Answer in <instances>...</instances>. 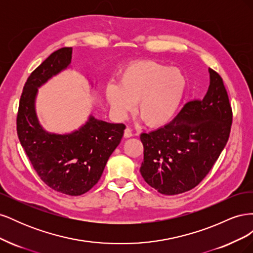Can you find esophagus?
Segmentation results:
<instances>
[{"label": "esophagus", "instance_id": "obj_1", "mask_svg": "<svg viewBox=\"0 0 253 253\" xmlns=\"http://www.w3.org/2000/svg\"><path fill=\"white\" fill-rule=\"evenodd\" d=\"M124 136H125V138H129V137H132L133 136V133H132V129L129 128V127H126V129H125V133H124Z\"/></svg>", "mask_w": 253, "mask_h": 253}]
</instances>
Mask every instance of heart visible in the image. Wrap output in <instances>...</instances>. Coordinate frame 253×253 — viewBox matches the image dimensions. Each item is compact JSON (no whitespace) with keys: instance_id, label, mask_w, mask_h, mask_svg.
<instances>
[{"instance_id":"1","label":"heart","mask_w":253,"mask_h":253,"mask_svg":"<svg viewBox=\"0 0 253 253\" xmlns=\"http://www.w3.org/2000/svg\"><path fill=\"white\" fill-rule=\"evenodd\" d=\"M186 89L183 74L154 60L127 65L119 74L118 84L109 83L105 97L119 118L134 112L152 127L169 124L179 108Z\"/></svg>"}]
</instances>
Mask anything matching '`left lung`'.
I'll use <instances>...</instances> for the list:
<instances>
[{
  "instance_id": "left-lung-1",
  "label": "left lung",
  "mask_w": 253,
  "mask_h": 253,
  "mask_svg": "<svg viewBox=\"0 0 253 253\" xmlns=\"http://www.w3.org/2000/svg\"><path fill=\"white\" fill-rule=\"evenodd\" d=\"M210 85L201 100L183 105L170 124L142 133L140 173L159 193L193 189L212 169L228 141L232 110L223 79L209 68Z\"/></svg>"
}]
</instances>
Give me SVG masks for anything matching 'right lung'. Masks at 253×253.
<instances>
[{
  "mask_svg": "<svg viewBox=\"0 0 253 253\" xmlns=\"http://www.w3.org/2000/svg\"><path fill=\"white\" fill-rule=\"evenodd\" d=\"M72 52V47L53 51L30 74L20 99L17 133L40 178L57 192L78 196L100 179L126 126L110 124L90 115L77 131L68 134L49 133L42 127L35 105L38 88L70 66Z\"/></svg>",
  "mask_w": 253,
  "mask_h": 253,
  "instance_id": "right-lung-1",
  "label": "right lung"
}]
</instances>
